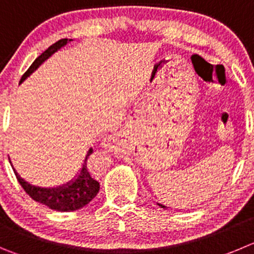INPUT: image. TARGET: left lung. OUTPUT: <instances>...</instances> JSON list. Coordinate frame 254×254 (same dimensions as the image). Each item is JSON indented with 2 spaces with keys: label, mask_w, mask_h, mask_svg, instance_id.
Here are the masks:
<instances>
[{
  "label": "left lung",
  "mask_w": 254,
  "mask_h": 254,
  "mask_svg": "<svg viewBox=\"0 0 254 254\" xmlns=\"http://www.w3.org/2000/svg\"><path fill=\"white\" fill-rule=\"evenodd\" d=\"M158 205H159V207H162V208H165V209H167V207H165V205H163V204H160V203H158Z\"/></svg>",
  "instance_id": "8db88e82"
}]
</instances>
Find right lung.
Returning a JSON list of instances; mask_svg holds the SVG:
<instances>
[{"instance_id":"1","label":"right lung","mask_w":254,"mask_h":254,"mask_svg":"<svg viewBox=\"0 0 254 254\" xmlns=\"http://www.w3.org/2000/svg\"><path fill=\"white\" fill-rule=\"evenodd\" d=\"M71 41H72L71 39L59 40L58 42L51 45L46 51L42 52L41 55L32 63L30 68L23 73L20 84L25 81L35 70H37V67L42 63H45L50 56L54 55L56 51H59L61 47L66 46ZM91 154L92 148H90L87 150L86 155H85L82 167L80 172L76 174V177L71 179L66 184L56 187V188H41V187L32 186L28 182H26L23 178H21V175L13 168L11 160H9V163L12 165V169L15 172L18 183L21 184V187L25 189L26 193L34 200L42 203L44 205L49 207L50 209L59 210V212H73V210H77L80 208L85 207L86 204H89L92 199L96 196V194L99 193V189H100L99 182L95 181L94 178L91 177V174H90L89 169H87V159H89V156Z\"/></svg>"}]
</instances>
